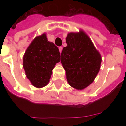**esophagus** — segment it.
Here are the masks:
<instances>
[{
  "instance_id": "esophagus-1",
  "label": "esophagus",
  "mask_w": 126,
  "mask_h": 126,
  "mask_svg": "<svg viewBox=\"0 0 126 126\" xmlns=\"http://www.w3.org/2000/svg\"><path fill=\"white\" fill-rule=\"evenodd\" d=\"M59 52H60V53H61V52H62V50H63V48L61 47H59Z\"/></svg>"
}]
</instances>
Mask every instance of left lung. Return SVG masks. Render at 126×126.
<instances>
[{
	"mask_svg": "<svg viewBox=\"0 0 126 126\" xmlns=\"http://www.w3.org/2000/svg\"><path fill=\"white\" fill-rule=\"evenodd\" d=\"M67 47L61 52V64L69 84L83 90L94 80L100 68L101 55L83 30L71 32L66 38Z\"/></svg>",
	"mask_w": 126,
	"mask_h": 126,
	"instance_id": "obj_1",
	"label": "left lung"
}]
</instances>
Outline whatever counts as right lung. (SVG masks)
Wrapping results in <instances>:
<instances>
[{"instance_id": "add662e5", "label": "right lung", "mask_w": 126, "mask_h": 126, "mask_svg": "<svg viewBox=\"0 0 126 126\" xmlns=\"http://www.w3.org/2000/svg\"><path fill=\"white\" fill-rule=\"evenodd\" d=\"M59 48L49 42L46 33L36 37L23 55V67L26 77L36 88L47 86L52 69L61 60Z\"/></svg>"}]
</instances>
